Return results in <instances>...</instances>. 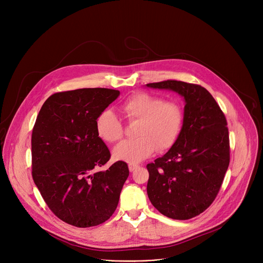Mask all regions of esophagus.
Masks as SVG:
<instances>
[{"label": "esophagus", "mask_w": 263, "mask_h": 263, "mask_svg": "<svg viewBox=\"0 0 263 263\" xmlns=\"http://www.w3.org/2000/svg\"><path fill=\"white\" fill-rule=\"evenodd\" d=\"M138 167V165L137 164H129V171L132 173V172H134L136 168Z\"/></svg>", "instance_id": "esophagus-1"}]
</instances>
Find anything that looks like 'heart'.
I'll list each match as a JSON object with an SVG mask.
<instances>
[{"mask_svg":"<svg viewBox=\"0 0 263 263\" xmlns=\"http://www.w3.org/2000/svg\"><path fill=\"white\" fill-rule=\"evenodd\" d=\"M129 122H138L135 139L124 140L112 151L114 158L128 163H138L151 156L155 149L163 152L177 141L183 126V110L176 102H164L160 97L138 92L129 97L121 106ZM96 129L107 142L123 137V124L112 110L98 117Z\"/></svg>","mask_w":263,"mask_h":263,"instance_id":"heart-1","label":"heart"}]
</instances>
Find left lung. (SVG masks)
Masks as SVG:
<instances>
[{
  "label": "left lung",
  "instance_id": "obj_1",
  "mask_svg": "<svg viewBox=\"0 0 263 263\" xmlns=\"http://www.w3.org/2000/svg\"><path fill=\"white\" fill-rule=\"evenodd\" d=\"M185 102L183 126L175 144L148 163L147 197L163 215L190 219L214 201L230 162L229 131L219 106L204 87L177 80L148 83Z\"/></svg>",
  "mask_w": 263,
  "mask_h": 263
}]
</instances>
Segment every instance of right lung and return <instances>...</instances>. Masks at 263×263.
<instances>
[{"label": "right lung", "mask_w": 263, "mask_h": 263, "mask_svg": "<svg viewBox=\"0 0 263 263\" xmlns=\"http://www.w3.org/2000/svg\"><path fill=\"white\" fill-rule=\"evenodd\" d=\"M120 96L108 88L57 92L44 103L32 132V177L61 220L79 228L106 221L129 176L126 162L95 172L110 159L96 129L98 117Z\"/></svg>", "instance_id": "1"}]
</instances>
